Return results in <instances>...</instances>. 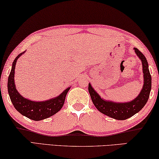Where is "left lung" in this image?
<instances>
[{
	"instance_id": "1",
	"label": "left lung",
	"mask_w": 159,
	"mask_h": 159,
	"mask_svg": "<svg viewBox=\"0 0 159 159\" xmlns=\"http://www.w3.org/2000/svg\"><path fill=\"white\" fill-rule=\"evenodd\" d=\"M135 53L140 58L143 66V86L141 93L130 102L116 103L106 101L96 93L91 84H89V91L92 101L101 113L117 120H125L140 111L147 103L151 89V75L146 57L138 48H134Z\"/></svg>"
}]
</instances>
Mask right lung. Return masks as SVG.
<instances>
[{"label":"right lung","instance_id":"obj_1","mask_svg":"<svg viewBox=\"0 0 159 159\" xmlns=\"http://www.w3.org/2000/svg\"><path fill=\"white\" fill-rule=\"evenodd\" d=\"M24 53L25 51L19 54L13 62L12 69L8 79L9 96L13 106L20 114L34 120H43L56 114L61 109L65 102L66 94L70 90V87L64 90L58 96L48 101H33L23 97L16 89L14 82V75L17 60Z\"/></svg>","mask_w":159,"mask_h":159}]
</instances>
